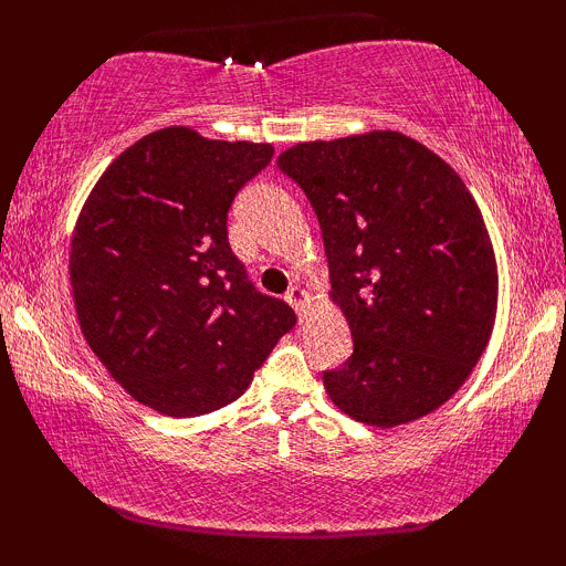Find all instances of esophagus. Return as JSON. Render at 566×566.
I'll list each match as a JSON object with an SVG mask.
<instances>
[{
	"label": "esophagus",
	"mask_w": 566,
	"mask_h": 566,
	"mask_svg": "<svg viewBox=\"0 0 566 566\" xmlns=\"http://www.w3.org/2000/svg\"><path fill=\"white\" fill-rule=\"evenodd\" d=\"M285 301H289L293 312H296L298 316H304L306 312V293L301 285H293V289H289V293H285Z\"/></svg>",
	"instance_id": "34e87169"
}]
</instances>
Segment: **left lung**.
<instances>
[{
  "label": "left lung",
  "instance_id": "1",
  "mask_svg": "<svg viewBox=\"0 0 566 566\" xmlns=\"http://www.w3.org/2000/svg\"><path fill=\"white\" fill-rule=\"evenodd\" d=\"M319 219L353 355L324 370L345 415L412 422L453 397L490 343L497 265L461 177L397 130L306 142L277 157Z\"/></svg>",
  "mask_w": 566,
  "mask_h": 566
}]
</instances>
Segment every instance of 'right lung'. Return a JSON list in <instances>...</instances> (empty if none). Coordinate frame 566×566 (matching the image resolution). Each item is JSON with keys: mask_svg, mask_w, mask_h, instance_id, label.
Here are the masks:
<instances>
[{"mask_svg": "<svg viewBox=\"0 0 566 566\" xmlns=\"http://www.w3.org/2000/svg\"><path fill=\"white\" fill-rule=\"evenodd\" d=\"M270 159V144L161 128L105 169L76 223L69 275L84 339L161 415L231 405L296 324L229 247V208Z\"/></svg>", "mask_w": 566, "mask_h": 566, "instance_id": "right-lung-1", "label": "right lung"}]
</instances>
